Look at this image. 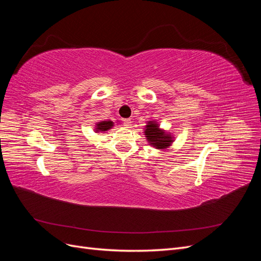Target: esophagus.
<instances>
[{
    "instance_id": "esophagus-1",
    "label": "esophagus",
    "mask_w": 261,
    "mask_h": 261,
    "mask_svg": "<svg viewBox=\"0 0 261 261\" xmlns=\"http://www.w3.org/2000/svg\"><path fill=\"white\" fill-rule=\"evenodd\" d=\"M123 124H124V126L125 127H130V125H132V121L129 120V118H127V120H124V122H123Z\"/></svg>"
}]
</instances>
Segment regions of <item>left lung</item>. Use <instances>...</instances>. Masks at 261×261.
<instances>
[{
    "label": "left lung",
    "instance_id": "8db88e82",
    "mask_svg": "<svg viewBox=\"0 0 261 261\" xmlns=\"http://www.w3.org/2000/svg\"><path fill=\"white\" fill-rule=\"evenodd\" d=\"M145 133H146L145 135L149 141V144L158 149L167 148L173 141L172 137L168 135V134H165L164 130L160 129L158 124H155L152 121H150L146 126Z\"/></svg>",
    "mask_w": 261,
    "mask_h": 261
}]
</instances>
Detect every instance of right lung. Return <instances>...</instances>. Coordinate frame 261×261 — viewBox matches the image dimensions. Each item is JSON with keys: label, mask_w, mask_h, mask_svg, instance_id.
<instances>
[{"label": "right lung", "mask_w": 261, "mask_h": 261, "mask_svg": "<svg viewBox=\"0 0 261 261\" xmlns=\"http://www.w3.org/2000/svg\"><path fill=\"white\" fill-rule=\"evenodd\" d=\"M113 126V122L111 121H102V122H99L97 124V130H101V132H106L108 129H110Z\"/></svg>", "instance_id": "right-lung-1"}]
</instances>
